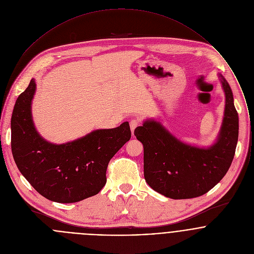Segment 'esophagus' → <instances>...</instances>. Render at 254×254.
<instances>
[{"instance_id": "1", "label": "esophagus", "mask_w": 254, "mask_h": 254, "mask_svg": "<svg viewBox=\"0 0 254 254\" xmlns=\"http://www.w3.org/2000/svg\"><path fill=\"white\" fill-rule=\"evenodd\" d=\"M139 124H140V121L138 120V119H131L130 120V128H131V131H132V134L134 135V131H135V129L139 126Z\"/></svg>"}]
</instances>
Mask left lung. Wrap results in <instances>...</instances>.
<instances>
[{
  "label": "left lung",
  "instance_id": "left-lung-1",
  "mask_svg": "<svg viewBox=\"0 0 254 254\" xmlns=\"http://www.w3.org/2000/svg\"><path fill=\"white\" fill-rule=\"evenodd\" d=\"M226 96L225 112L217 141L207 148L182 143L159 122L146 120L135 129L144 145L145 182L155 191L173 198L200 196L228 172L239 137V116L230 85L219 74Z\"/></svg>",
  "mask_w": 254,
  "mask_h": 254
}]
</instances>
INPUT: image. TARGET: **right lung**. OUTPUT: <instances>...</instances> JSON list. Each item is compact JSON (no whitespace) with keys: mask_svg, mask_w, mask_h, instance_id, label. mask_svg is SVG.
Wrapping results in <instances>:
<instances>
[{"mask_svg":"<svg viewBox=\"0 0 254 254\" xmlns=\"http://www.w3.org/2000/svg\"><path fill=\"white\" fill-rule=\"evenodd\" d=\"M35 90V79H31L11 115V151L17 168L41 195L52 201L71 203L97 194L107 183L109 160L131 138L129 123L96 130L63 145L49 143L33 124Z\"/></svg>","mask_w":254,"mask_h":254,"instance_id":"1","label":"right lung"}]
</instances>
